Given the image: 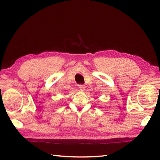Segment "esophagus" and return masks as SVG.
I'll list each match as a JSON object with an SVG mask.
<instances>
[{
	"mask_svg": "<svg viewBox=\"0 0 160 160\" xmlns=\"http://www.w3.org/2000/svg\"><path fill=\"white\" fill-rule=\"evenodd\" d=\"M78 88H79V89H82V90H84V89H85V87H85V85H84V84H78Z\"/></svg>",
	"mask_w": 160,
	"mask_h": 160,
	"instance_id": "obj_1",
	"label": "esophagus"
}]
</instances>
